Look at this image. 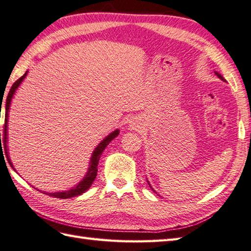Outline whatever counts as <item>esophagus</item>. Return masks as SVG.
I'll list each match as a JSON object with an SVG mask.
<instances>
[{
	"mask_svg": "<svg viewBox=\"0 0 251 251\" xmlns=\"http://www.w3.org/2000/svg\"><path fill=\"white\" fill-rule=\"evenodd\" d=\"M128 127H129L130 130L139 131V130L142 128V124H141V123H140L139 121L135 119V120H131V121L129 122Z\"/></svg>",
	"mask_w": 251,
	"mask_h": 251,
	"instance_id": "obj_1",
	"label": "esophagus"
}]
</instances>
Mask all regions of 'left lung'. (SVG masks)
<instances>
[{
  "instance_id": "left-lung-1",
  "label": "left lung",
  "mask_w": 251,
  "mask_h": 251,
  "mask_svg": "<svg viewBox=\"0 0 251 251\" xmlns=\"http://www.w3.org/2000/svg\"><path fill=\"white\" fill-rule=\"evenodd\" d=\"M215 73H216V75H217L218 77H219V78L221 79V81H223V82H226V78H225V77H223V76L221 75V74H220L219 72H217V71H215ZM147 181H148V180H147ZM148 184H149V185H150V188H151V189L153 190V188H152V186H151V184H150V182H149V181H148ZM153 192H155V191H154V190H153ZM155 193H156V192H155Z\"/></svg>"
}]
</instances>
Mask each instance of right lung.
Listing matches in <instances>:
<instances>
[{
  "label": "right lung",
  "mask_w": 251,
  "mask_h": 251,
  "mask_svg": "<svg viewBox=\"0 0 251 251\" xmlns=\"http://www.w3.org/2000/svg\"><path fill=\"white\" fill-rule=\"evenodd\" d=\"M28 72L29 71H26L24 74V75L18 79V81H16L14 83V85L12 86V88H10L9 93H8V96L6 98V105H5V128H4L3 142H4V149H5V151H6V156H7V159H8V163L10 164V166L13 167L15 172H16V169L14 167L12 161H10V157L8 155V147H7V141H8V137H7L8 136V130H7L8 112H9V109H10V103H12V100L14 98V95L16 94V92H17V89L19 88L21 83L24 82V79L25 78V76L28 75ZM119 135H120V129L117 128L114 131L110 132L108 136L104 137L103 139L101 140L99 145L95 148L92 156H90V161H89L88 169H87L86 174H85L83 179L79 181L78 183H76L75 185L72 186L71 189L61 191V192H46V191H41V192H43L44 194H47L50 196L57 197V199H71V197H74V196H77V195H81V194L85 193V192H86L90 188V186H92L94 180L96 179V176H97L98 163H99L101 154H102V152L104 151V149L106 148V146H108L109 143ZM0 139H1V134H0ZM34 189H36V188H34ZM37 190H39V189H37Z\"/></svg>",
  "instance_id": "1"
}]
</instances>
